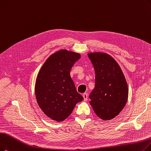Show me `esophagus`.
I'll use <instances>...</instances> for the list:
<instances>
[{
    "label": "esophagus",
    "mask_w": 151,
    "mask_h": 151,
    "mask_svg": "<svg viewBox=\"0 0 151 151\" xmlns=\"http://www.w3.org/2000/svg\"><path fill=\"white\" fill-rule=\"evenodd\" d=\"M82 96L83 97L84 101H87V97H88V94L87 93H84L82 94Z\"/></svg>",
    "instance_id": "1"
}]
</instances>
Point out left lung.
<instances>
[{"instance_id":"8db88e82","label":"left lung","mask_w":151,"mask_h":151,"mask_svg":"<svg viewBox=\"0 0 151 151\" xmlns=\"http://www.w3.org/2000/svg\"><path fill=\"white\" fill-rule=\"evenodd\" d=\"M95 72L90 104L99 118L110 120L122 111L128 97L127 82L117 62L108 54L88 53Z\"/></svg>"}]
</instances>
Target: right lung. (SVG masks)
Masks as SVG:
<instances>
[{
  "instance_id": "obj_1",
  "label": "right lung",
  "mask_w": 151,
  "mask_h": 151,
  "mask_svg": "<svg viewBox=\"0 0 151 151\" xmlns=\"http://www.w3.org/2000/svg\"><path fill=\"white\" fill-rule=\"evenodd\" d=\"M80 58L79 53L60 50L47 58L38 74L36 99L42 111L55 121H64L83 100L70 76L72 67Z\"/></svg>"
}]
</instances>
